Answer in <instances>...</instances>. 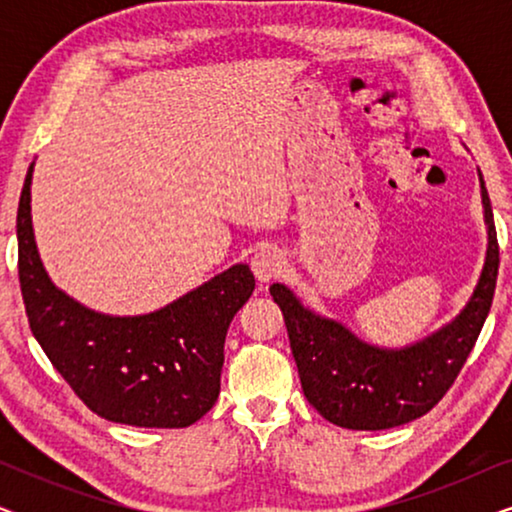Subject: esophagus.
Here are the masks:
<instances>
[{
  "mask_svg": "<svg viewBox=\"0 0 512 512\" xmlns=\"http://www.w3.org/2000/svg\"><path fill=\"white\" fill-rule=\"evenodd\" d=\"M251 270H254L258 282H272L282 275L284 258L275 247H261L251 258Z\"/></svg>",
  "mask_w": 512,
  "mask_h": 512,
  "instance_id": "34e87169",
  "label": "esophagus"
}]
</instances>
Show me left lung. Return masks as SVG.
<instances>
[{
	"instance_id": "obj_1",
	"label": "left lung",
	"mask_w": 512,
	"mask_h": 512,
	"mask_svg": "<svg viewBox=\"0 0 512 512\" xmlns=\"http://www.w3.org/2000/svg\"><path fill=\"white\" fill-rule=\"evenodd\" d=\"M487 221V261L464 312L431 338L405 349H377L338 321L321 319L282 284L270 286L284 314L303 394L321 417L342 429L380 431L422 417L447 394L475 347L499 275L492 202L480 177Z\"/></svg>"
}]
</instances>
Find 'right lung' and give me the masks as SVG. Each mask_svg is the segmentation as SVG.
Instances as JSON below:
<instances>
[{
    "instance_id": "obj_1",
    "label": "right lung",
    "mask_w": 512,
    "mask_h": 512,
    "mask_svg": "<svg viewBox=\"0 0 512 512\" xmlns=\"http://www.w3.org/2000/svg\"><path fill=\"white\" fill-rule=\"evenodd\" d=\"M32 167L18 202V279L27 321L53 368L109 422L184 429L212 410L223 342L254 291L247 265L144 317H104L55 289L39 261L30 219Z\"/></svg>"
}]
</instances>
